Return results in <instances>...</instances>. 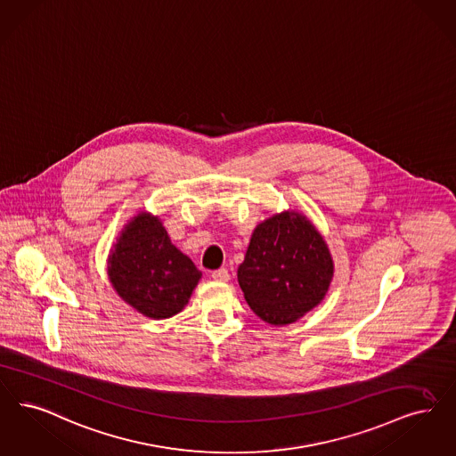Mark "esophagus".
Here are the masks:
<instances>
[{"label": "esophagus", "mask_w": 456, "mask_h": 456, "mask_svg": "<svg viewBox=\"0 0 456 456\" xmlns=\"http://www.w3.org/2000/svg\"><path fill=\"white\" fill-rule=\"evenodd\" d=\"M229 272L225 270V268H220V270H216V272H212V278L216 280V281H229Z\"/></svg>", "instance_id": "obj_1"}]
</instances>
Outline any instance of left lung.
<instances>
[{
  "mask_svg": "<svg viewBox=\"0 0 456 456\" xmlns=\"http://www.w3.org/2000/svg\"><path fill=\"white\" fill-rule=\"evenodd\" d=\"M334 276L328 242L304 214L285 210L256 225L237 281L270 326L297 322L317 307Z\"/></svg>",
  "mask_w": 456,
  "mask_h": 456,
  "instance_id": "obj_1",
  "label": "left lung"
}]
</instances>
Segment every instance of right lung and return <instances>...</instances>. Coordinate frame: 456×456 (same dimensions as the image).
Here are the masks:
<instances>
[{
	"instance_id": "1",
	"label": "right lung",
	"mask_w": 456,
	"mask_h": 456,
	"mask_svg": "<svg viewBox=\"0 0 456 456\" xmlns=\"http://www.w3.org/2000/svg\"><path fill=\"white\" fill-rule=\"evenodd\" d=\"M107 263L113 290L156 321L182 312L201 278L193 261L171 242L161 219L146 210L126 224Z\"/></svg>"
}]
</instances>
